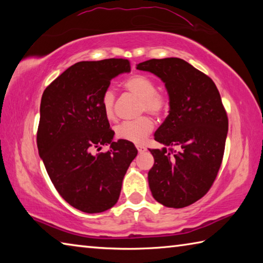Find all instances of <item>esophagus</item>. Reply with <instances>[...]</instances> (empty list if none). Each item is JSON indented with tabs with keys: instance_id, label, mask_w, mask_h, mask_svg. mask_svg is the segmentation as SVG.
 <instances>
[{
	"instance_id": "1",
	"label": "esophagus",
	"mask_w": 263,
	"mask_h": 263,
	"mask_svg": "<svg viewBox=\"0 0 263 263\" xmlns=\"http://www.w3.org/2000/svg\"><path fill=\"white\" fill-rule=\"evenodd\" d=\"M137 149L139 151V153H141V152H145V151H146V148H145L144 146H142V145H137Z\"/></svg>"
}]
</instances>
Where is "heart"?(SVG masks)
I'll return each instance as SVG.
<instances>
[{
  "mask_svg": "<svg viewBox=\"0 0 263 263\" xmlns=\"http://www.w3.org/2000/svg\"><path fill=\"white\" fill-rule=\"evenodd\" d=\"M124 88L131 94L139 97L140 111H148L153 115H162L168 109V99L162 92L157 91L154 82L145 75L136 74L127 78L124 81ZM115 92L111 89H106L101 99V108L106 119L115 117ZM154 127L153 121L147 116L135 119V121L124 122L115 128V135L118 139L126 140L135 144H140L142 140L152 132Z\"/></svg>",
  "mask_w": 263,
  "mask_h": 263,
  "instance_id": "heart-1",
  "label": "heart"
}]
</instances>
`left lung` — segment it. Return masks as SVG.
Here are the masks:
<instances>
[{
    "mask_svg": "<svg viewBox=\"0 0 263 263\" xmlns=\"http://www.w3.org/2000/svg\"><path fill=\"white\" fill-rule=\"evenodd\" d=\"M137 69L157 75L169 97V114L154 139L171 148L149 149L151 193L167 208L188 206L211 188L224 155L229 121L219 91L208 75L180 58L151 59Z\"/></svg>",
    "mask_w": 263,
    "mask_h": 263,
    "instance_id": "8db88e82",
    "label": "left lung"
}]
</instances>
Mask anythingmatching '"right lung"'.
<instances>
[{
    "instance_id": "1",
    "label": "right lung",
    "mask_w": 263,
    "mask_h": 263,
    "mask_svg": "<svg viewBox=\"0 0 263 263\" xmlns=\"http://www.w3.org/2000/svg\"><path fill=\"white\" fill-rule=\"evenodd\" d=\"M130 72L126 59L80 61L43 92L39 157L58 193L82 212H103L117 203L124 175L137 157L132 142L112 140L115 132L101 108L111 80ZM102 144L110 149L92 155Z\"/></svg>"
}]
</instances>
